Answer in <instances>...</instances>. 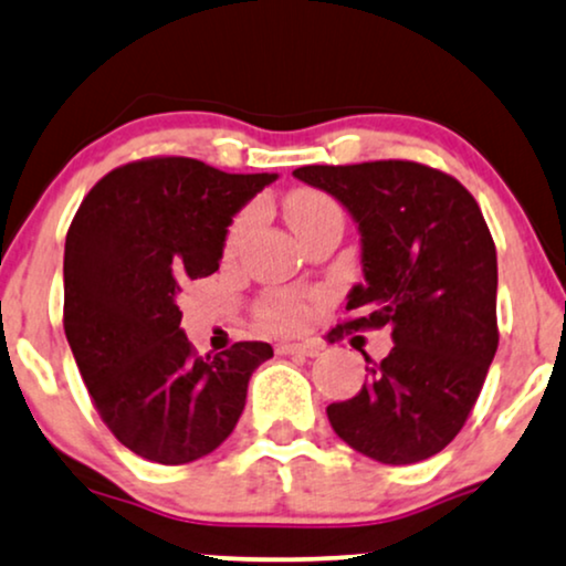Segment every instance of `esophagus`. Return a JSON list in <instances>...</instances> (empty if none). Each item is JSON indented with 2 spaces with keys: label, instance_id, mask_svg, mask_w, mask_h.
Wrapping results in <instances>:
<instances>
[{
  "label": "esophagus",
  "instance_id": "1",
  "mask_svg": "<svg viewBox=\"0 0 566 566\" xmlns=\"http://www.w3.org/2000/svg\"><path fill=\"white\" fill-rule=\"evenodd\" d=\"M321 349H324L321 342H282V345H276V355L316 357V355H321Z\"/></svg>",
  "mask_w": 566,
  "mask_h": 566
}]
</instances>
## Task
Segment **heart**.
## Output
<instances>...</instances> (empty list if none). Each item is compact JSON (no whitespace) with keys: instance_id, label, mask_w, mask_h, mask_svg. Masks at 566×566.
Wrapping results in <instances>:
<instances>
[{"instance_id":"1","label":"heart","mask_w":566,"mask_h":566,"mask_svg":"<svg viewBox=\"0 0 566 566\" xmlns=\"http://www.w3.org/2000/svg\"><path fill=\"white\" fill-rule=\"evenodd\" d=\"M332 211H339V209H336V203L332 198H326L324 192H318V190H305V188L295 190V192H290L287 200H284V213H287L290 227L295 232H300L303 227L311 224V221H316L318 217H324V213H332ZM250 221H253L250 213H245V217H240L238 221H234L232 232H230L232 248L238 245L242 238H245ZM261 318L266 321L269 326L279 328V332H295V328H303L307 324V305H305V300L287 295V292H279V295H271L263 300Z\"/></svg>"}]
</instances>
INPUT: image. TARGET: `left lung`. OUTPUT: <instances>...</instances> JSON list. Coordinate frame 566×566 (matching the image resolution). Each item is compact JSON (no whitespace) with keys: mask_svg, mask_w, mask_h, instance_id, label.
<instances>
[{"mask_svg":"<svg viewBox=\"0 0 566 566\" xmlns=\"http://www.w3.org/2000/svg\"><path fill=\"white\" fill-rule=\"evenodd\" d=\"M292 175L339 200L360 232L366 282L349 290L355 318L345 328L389 326L395 342L355 397L326 407L328 423L384 464L439 454L468 420L499 347L496 248L475 198L415 161L313 164Z\"/></svg>","mask_w":566,"mask_h":566,"instance_id":"1","label":"left lung"}]
</instances>
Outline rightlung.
Returning a JSON list of instances; mask_svg holds the SVG:
<instances>
[{
  "instance_id": "obj_1",
  "label": "right lung",
  "mask_w": 566,
  "mask_h": 566,
  "mask_svg": "<svg viewBox=\"0 0 566 566\" xmlns=\"http://www.w3.org/2000/svg\"><path fill=\"white\" fill-rule=\"evenodd\" d=\"M279 175L143 159L83 198L64 240V334L98 415L143 460L185 464L238 426L266 342L192 353L180 284L219 269L232 219Z\"/></svg>"
}]
</instances>
